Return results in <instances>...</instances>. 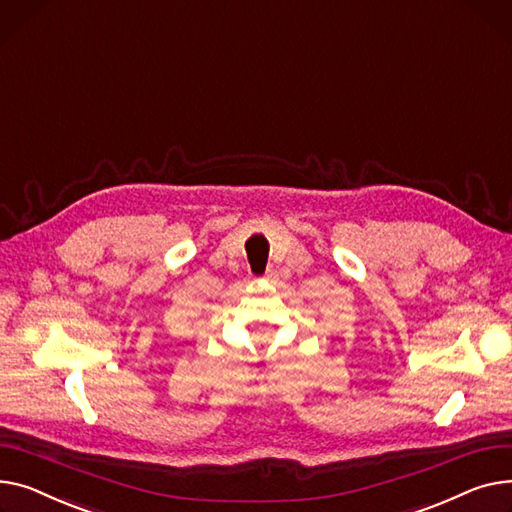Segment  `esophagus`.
I'll list each match as a JSON object with an SVG mask.
<instances>
[{"label": "esophagus", "instance_id": "esophagus-1", "mask_svg": "<svg viewBox=\"0 0 512 512\" xmlns=\"http://www.w3.org/2000/svg\"><path fill=\"white\" fill-rule=\"evenodd\" d=\"M279 279V275H277V270H266V275L262 277V281H266V283H275Z\"/></svg>", "mask_w": 512, "mask_h": 512}]
</instances>
